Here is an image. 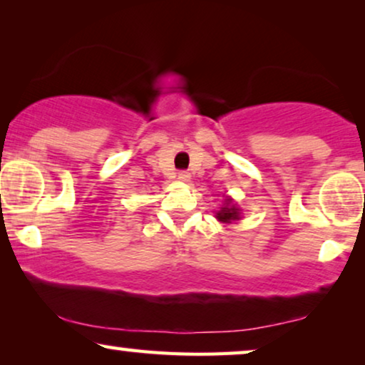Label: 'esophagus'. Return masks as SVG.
I'll use <instances>...</instances> for the list:
<instances>
[{
	"label": "esophagus",
	"mask_w": 365,
	"mask_h": 365,
	"mask_svg": "<svg viewBox=\"0 0 365 365\" xmlns=\"http://www.w3.org/2000/svg\"><path fill=\"white\" fill-rule=\"evenodd\" d=\"M178 179H179V181H182V182H187L189 179H191V174L186 173V171H181V173H178Z\"/></svg>",
	"instance_id": "1"
}]
</instances>
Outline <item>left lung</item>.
Masks as SVG:
<instances>
[{
	"mask_svg": "<svg viewBox=\"0 0 365 365\" xmlns=\"http://www.w3.org/2000/svg\"><path fill=\"white\" fill-rule=\"evenodd\" d=\"M226 204L221 207V211L216 212V219L224 224H231L241 219V209H239L231 197H226Z\"/></svg>",
	"mask_w": 365,
	"mask_h": 365,
	"instance_id": "obj_1",
	"label": "left lung"
}]
</instances>
